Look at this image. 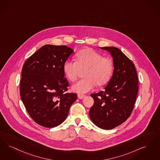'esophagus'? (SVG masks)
Returning a JSON list of instances; mask_svg holds the SVG:
<instances>
[{
	"instance_id": "obj_1",
	"label": "esophagus",
	"mask_w": 160,
	"mask_h": 160,
	"mask_svg": "<svg viewBox=\"0 0 160 160\" xmlns=\"http://www.w3.org/2000/svg\"><path fill=\"white\" fill-rule=\"evenodd\" d=\"M77 96H78V99H83L86 96H85V95H78Z\"/></svg>"
}]
</instances>
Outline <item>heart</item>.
<instances>
[{
    "mask_svg": "<svg viewBox=\"0 0 160 160\" xmlns=\"http://www.w3.org/2000/svg\"><path fill=\"white\" fill-rule=\"evenodd\" d=\"M85 78L74 84L71 89L83 94L93 89L96 84L103 86L108 83L112 75L114 65L112 59L92 49H83L76 55V62L67 60L63 66L65 77L70 81L76 80L81 70H84Z\"/></svg>",
    "mask_w": 160,
    "mask_h": 160,
    "instance_id": "obj_1",
    "label": "heart"
}]
</instances>
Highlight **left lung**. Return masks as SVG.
I'll list each match as a JSON object with an SVG mask.
<instances>
[{
  "mask_svg": "<svg viewBox=\"0 0 160 160\" xmlns=\"http://www.w3.org/2000/svg\"><path fill=\"white\" fill-rule=\"evenodd\" d=\"M113 58L112 76L104 89L91 94L94 103L90 109L92 122L98 128L110 130L122 124L131 114L138 92V78L134 64L119 49L100 48Z\"/></svg>",
  "mask_w": 160,
  "mask_h": 160,
  "instance_id": "1",
  "label": "left lung"
}]
</instances>
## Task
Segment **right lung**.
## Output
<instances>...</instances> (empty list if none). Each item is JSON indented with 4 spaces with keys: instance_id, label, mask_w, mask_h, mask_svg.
Wrapping results in <instances>:
<instances>
[{
    "instance_id": "obj_1",
    "label": "right lung",
    "mask_w": 160,
    "mask_h": 160,
    "mask_svg": "<svg viewBox=\"0 0 160 160\" xmlns=\"http://www.w3.org/2000/svg\"><path fill=\"white\" fill-rule=\"evenodd\" d=\"M74 51L66 46L46 45L23 65L20 96L28 114L45 128L64 122L76 93H66L69 86L63 66Z\"/></svg>"
}]
</instances>
